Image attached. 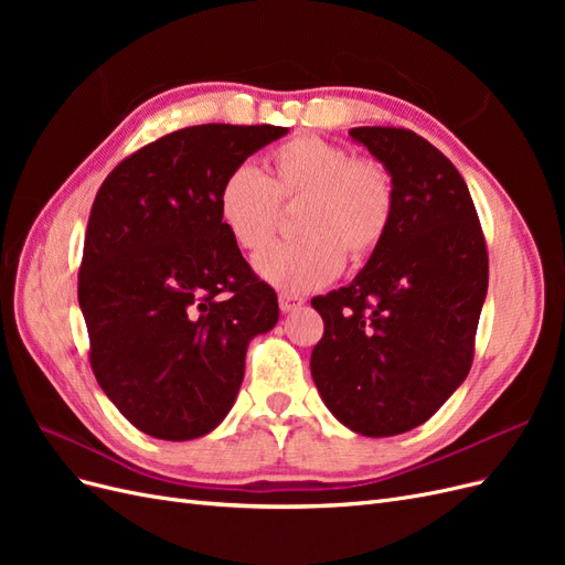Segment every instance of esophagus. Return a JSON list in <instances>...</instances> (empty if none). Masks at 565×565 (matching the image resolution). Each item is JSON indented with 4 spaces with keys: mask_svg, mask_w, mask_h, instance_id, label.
Segmentation results:
<instances>
[{
    "mask_svg": "<svg viewBox=\"0 0 565 565\" xmlns=\"http://www.w3.org/2000/svg\"><path fill=\"white\" fill-rule=\"evenodd\" d=\"M278 303H280V311L282 313H295V311H299L301 306H303V299L292 297V295H280Z\"/></svg>",
    "mask_w": 565,
    "mask_h": 565,
    "instance_id": "1",
    "label": "esophagus"
}]
</instances>
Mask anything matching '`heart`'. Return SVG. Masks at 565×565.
<instances>
[{
    "mask_svg": "<svg viewBox=\"0 0 565 565\" xmlns=\"http://www.w3.org/2000/svg\"><path fill=\"white\" fill-rule=\"evenodd\" d=\"M259 174L237 164L216 191V214L241 249H259L276 226L278 204L301 202V241L270 245L254 259L256 276L287 295L311 292L377 249L396 214V183L388 169L353 158L344 146L299 134L273 148Z\"/></svg>",
    "mask_w": 565,
    "mask_h": 565,
    "instance_id": "b5f03b06",
    "label": "heart"
}]
</instances>
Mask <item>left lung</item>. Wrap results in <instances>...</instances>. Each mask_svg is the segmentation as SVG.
Segmentation results:
<instances>
[{"instance_id": "obj_1", "label": "left lung", "mask_w": 565, "mask_h": 565, "mask_svg": "<svg viewBox=\"0 0 565 565\" xmlns=\"http://www.w3.org/2000/svg\"><path fill=\"white\" fill-rule=\"evenodd\" d=\"M396 183V214L365 268L311 303L322 403L347 429L386 438L424 424L467 380L488 295V252L469 188L415 131L355 127Z\"/></svg>"}]
</instances>
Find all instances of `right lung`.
<instances>
[{
	"label": "right lung",
	"mask_w": 565,
	"mask_h": 565,
	"mask_svg": "<svg viewBox=\"0 0 565 565\" xmlns=\"http://www.w3.org/2000/svg\"><path fill=\"white\" fill-rule=\"evenodd\" d=\"M287 131L185 127L136 150L98 188L77 285L89 361L113 405L152 438L216 429L249 341L276 328L278 297L221 226L216 191Z\"/></svg>",
	"instance_id": "1"
}]
</instances>
